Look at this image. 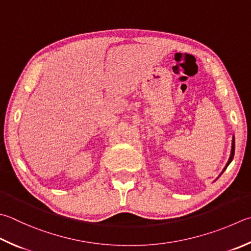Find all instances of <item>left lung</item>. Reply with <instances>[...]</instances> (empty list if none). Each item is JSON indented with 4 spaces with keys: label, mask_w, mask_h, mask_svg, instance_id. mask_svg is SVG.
I'll return each instance as SVG.
<instances>
[{
    "label": "left lung",
    "mask_w": 251,
    "mask_h": 251,
    "mask_svg": "<svg viewBox=\"0 0 251 251\" xmlns=\"http://www.w3.org/2000/svg\"><path fill=\"white\" fill-rule=\"evenodd\" d=\"M234 153H235V137L233 136V140H231V150H230V156H229V159H228V161H227L225 168H224V169H223V171L221 172V175L218 176V177H220V176H222V173L226 170V168L228 167V165H229V163L231 162V160H233V158H234ZM218 177H217V179H218Z\"/></svg>",
    "instance_id": "left-lung-1"
}]
</instances>
